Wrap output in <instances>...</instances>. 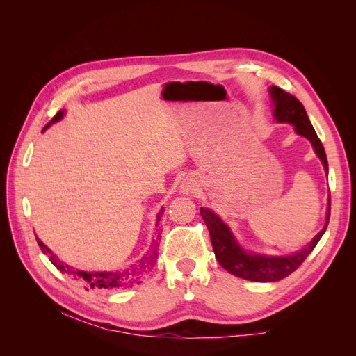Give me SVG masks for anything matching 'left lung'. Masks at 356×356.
I'll return each mask as SVG.
<instances>
[{"mask_svg": "<svg viewBox=\"0 0 356 356\" xmlns=\"http://www.w3.org/2000/svg\"><path fill=\"white\" fill-rule=\"evenodd\" d=\"M270 96L273 101V115L275 120L279 123H289L293 124L296 132L301 136L307 138L310 144L314 145L316 156L321 159L324 169L328 174V161L325 149L322 147L321 139L318 138L314 126H312L307 113L296 96L282 90L281 88L272 86ZM330 209H331V199H328V209H327V221L324 229H322L312 242L303 248V250L284 257L275 255H261V254H248L243 248L234 239L229 225L222 222V220L217 213H213L208 208H200V215L207 224V227L211 234V242L215 257L218 263L227 270L229 273L248 279L252 282H276L286 277L300 267L307 255L314 251V248L325 233L328 220H330Z\"/></svg>", "mask_w": 356, "mask_h": 356, "instance_id": "left-lung-1", "label": "left lung"}]
</instances>
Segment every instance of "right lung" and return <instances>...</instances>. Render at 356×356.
<instances>
[{
    "label": "right lung",
    "instance_id": "add662e5",
    "mask_svg": "<svg viewBox=\"0 0 356 356\" xmlns=\"http://www.w3.org/2000/svg\"><path fill=\"white\" fill-rule=\"evenodd\" d=\"M62 117H63V111H59L44 126V129H42V132H44L50 124L59 122ZM163 212H165V209L161 208L159 215H157V222L160 221L161 213H163ZM35 239H37V243L41 248V251L44 252L46 255H49L51 264L55 266L58 270H60L62 273H68V275H72L74 277H77L80 282H83L86 285V289H90V288L92 289H120V288L131 286L134 282L138 281L139 276L143 275V272L148 270V268L152 267V264L156 263V258H157V252H156L157 242L154 241L153 245H152V250H149L136 264H132L129 268H124V270H113V272H83V270H74V268L70 267L68 264L62 263L56 255H53V252L38 238H35Z\"/></svg>",
    "mask_w": 356,
    "mask_h": 356
}]
</instances>
